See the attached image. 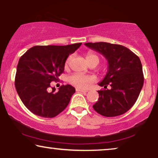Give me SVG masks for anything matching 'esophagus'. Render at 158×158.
<instances>
[{
    "instance_id": "1",
    "label": "esophagus",
    "mask_w": 158,
    "mask_h": 158,
    "mask_svg": "<svg viewBox=\"0 0 158 158\" xmlns=\"http://www.w3.org/2000/svg\"><path fill=\"white\" fill-rule=\"evenodd\" d=\"M76 91H77V92H82V93H87L88 90H83V89H80V88H76Z\"/></svg>"
}]
</instances>
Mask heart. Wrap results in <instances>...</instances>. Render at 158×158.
I'll use <instances>...</instances> for the list:
<instances>
[{"label":"heart","mask_w":158,"mask_h":158,"mask_svg":"<svg viewBox=\"0 0 158 158\" xmlns=\"http://www.w3.org/2000/svg\"><path fill=\"white\" fill-rule=\"evenodd\" d=\"M71 58H72V57L70 56L66 60L65 64H64V68H68L69 64H70ZM94 59L98 60V57H97V55H94V54L88 53L87 55H86V60H87L88 62H90L91 60ZM68 81L70 84H72L73 85L75 86V87L79 88H85L90 82H93L94 81V77L93 76H89V75H83L80 73H73V75H71L69 77Z\"/></svg>","instance_id":"obj_1"}]
</instances>
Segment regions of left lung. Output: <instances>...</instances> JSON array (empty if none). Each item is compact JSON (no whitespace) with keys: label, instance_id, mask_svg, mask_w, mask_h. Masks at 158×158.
Listing matches in <instances>:
<instances>
[{"label":"left lung","instance_id":"1","mask_svg":"<svg viewBox=\"0 0 158 158\" xmlns=\"http://www.w3.org/2000/svg\"><path fill=\"white\" fill-rule=\"evenodd\" d=\"M85 46L104 56L108 72L98 85L99 98L93 106L106 117L117 116L129 111L137 101L144 83L142 65L138 56L126 47L108 42L85 43ZM109 85L111 89H106Z\"/></svg>","mask_w":158,"mask_h":158}]
</instances>
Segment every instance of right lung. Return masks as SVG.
I'll return each mask as SVG.
<instances>
[{
    "label": "right lung",
    "mask_w": 158,
    "mask_h": 158,
    "mask_svg": "<svg viewBox=\"0 0 158 158\" xmlns=\"http://www.w3.org/2000/svg\"><path fill=\"white\" fill-rule=\"evenodd\" d=\"M82 43L57 46H34L19 59L15 87L21 101L30 111L44 118H52L68 106L75 89L60 86L58 91L50 83L64 72L67 58Z\"/></svg>",
    "instance_id": "obj_1"
}]
</instances>
